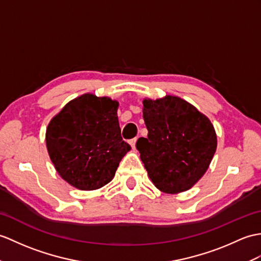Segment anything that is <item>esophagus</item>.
<instances>
[{"label":"esophagus","instance_id":"esophagus-1","mask_svg":"<svg viewBox=\"0 0 261 261\" xmlns=\"http://www.w3.org/2000/svg\"><path fill=\"white\" fill-rule=\"evenodd\" d=\"M137 141H138V138H133V139H131V140L129 141L130 142V144H131V147H132V149L135 150L136 149V143H137Z\"/></svg>","mask_w":261,"mask_h":261}]
</instances>
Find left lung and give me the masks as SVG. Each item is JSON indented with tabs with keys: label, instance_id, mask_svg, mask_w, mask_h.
<instances>
[{
	"label": "left lung",
	"instance_id": "obj_1",
	"mask_svg": "<svg viewBox=\"0 0 261 261\" xmlns=\"http://www.w3.org/2000/svg\"><path fill=\"white\" fill-rule=\"evenodd\" d=\"M148 138L137 149L153 185L163 192H182L207 171L217 148L209 119L187 101L168 95L143 101Z\"/></svg>",
	"mask_w": 261,
	"mask_h": 261
}]
</instances>
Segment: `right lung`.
I'll return each instance as SVG.
<instances>
[{
    "label": "right lung",
    "mask_w": 261,
    "mask_h": 261,
    "mask_svg": "<svg viewBox=\"0 0 261 261\" xmlns=\"http://www.w3.org/2000/svg\"><path fill=\"white\" fill-rule=\"evenodd\" d=\"M118 102L84 94L72 100L46 129V147L57 171L80 190H95L110 182L131 149L123 141Z\"/></svg>",
    "instance_id": "add662e5"
}]
</instances>
